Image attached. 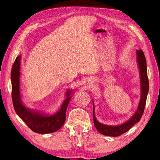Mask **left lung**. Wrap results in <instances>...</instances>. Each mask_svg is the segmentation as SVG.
Here are the masks:
<instances>
[{
    "mask_svg": "<svg viewBox=\"0 0 160 160\" xmlns=\"http://www.w3.org/2000/svg\"><path fill=\"white\" fill-rule=\"evenodd\" d=\"M137 62L139 70L140 77V88H141V95L138 103V108L133 115L126 122L117 125H110L101 123L97 119L95 114V105L93 101V118L94 125L98 132L104 135L108 136L117 137L127 132L133 125L139 122L141 119L143 111L146 106L147 96L149 91V81L148 78L146 59L142 50L136 51Z\"/></svg>",
    "mask_w": 160,
    "mask_h": 160,
    "instance_id": "obj_1",
    "label": "left lung"
}]
</instances>
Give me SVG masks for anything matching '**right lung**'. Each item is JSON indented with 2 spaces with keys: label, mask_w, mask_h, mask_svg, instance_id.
<instances>
[{
  "label": "right lung",
  "mask_w": 160,
  "mask_h": 160,
  "mask_svg": "<svg viewBox=\"0 0 160 160\" xmlns=\"http://www.w3.org/2000/svg\"><path fill=\"white\" fill-rule=\"evenodd\" d=\"M21 55H18L16 58L11 70L12 99L14 110L18 117L34 132L41 134L55 132L63 125L65 122L67 108L73 91L70 89L66 91L65 99L57 112L52 114L28 108L23 103L21 98Z\"/></svg>",
  "instance_id": "right-lung-1"
}]
</instances>
